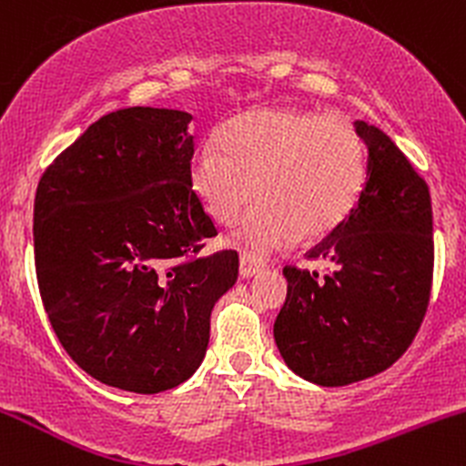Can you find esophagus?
<instances>
[{
    "mask_svg": "<svg viewBox=\"0 0 466 466\" xmlns=\"http://www.w3.org/2000/svg\"><path fill=\"white\" fill-rule=\"evenodd\" d=\"M265 269H267L265 260H260L258 256L248 254V251H243V254H240V263H238L240 278H251V276L260 274V271H265Z\"/></svg>",
    "mask_w": 466,
    "mask_h": 466,
    "instance_id": "1",
    "label": "esophagus"
}]
</instances>
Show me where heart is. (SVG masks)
<instances>
[{
    "label": "heart",
    "instance_id": "b5f03b06",
    "mask_svg": "<svg viewBox=\"0 0 466 466\" xmlns=\"http://www.w3.org/2000/svg\"><path fill=\"white\" fill-rule=\"evenodd\" d=\"M221 147L197 148L192 186L221 226H234L258 192L265 197L238 232L258 254L329 232L360 195L363 147L341 116L248 111L223 127Z\"/></svg>",
    "mask_w": 466,
    "mask_h": 466
}]
</instances>
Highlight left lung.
<instances>
[{
	"label": "left lung",
	"instance_id": "obj_1",
	"mask_svg": "<svg viewBox=\"0 0 466 466\" xmlns=\"http://www.w3.org/2000/svg\"><path fill=\"white\" fill-rule=\"evenodd\" d=\"M368 148L355 206L315 248L326 274L287 265L274 337L298 377L337 388L374 377L410 349L434 278V226L425 179L377 127L355 122Z\"/></svg>",
	"mask_w": 466,
	"mask_h": 466
}]
</instances>
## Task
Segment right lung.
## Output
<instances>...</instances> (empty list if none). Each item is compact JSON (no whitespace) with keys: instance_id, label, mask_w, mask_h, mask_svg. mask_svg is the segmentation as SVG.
Returning <instances> with one entry per match:
<instances>
[{"instance_id":"add662e5","label":"right lung","mask_w":466,"mask_h":466,"mask_svg":"<svg viewBox=\"0 0 466 466\" xmlns=\"http://www.w3.org/2000/svg\"><path fill=\"white\" fill-rule=\"evenodd\" d=\"M192 116L129 106L94 122L46 168L35 267L61 346L85 372L137 394L199 368L234 249L199 256L217 228L190 179Z\"/></svg>"}]
</instances>
